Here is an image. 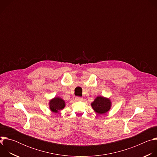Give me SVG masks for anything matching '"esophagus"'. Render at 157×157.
I'll list each match as a JSON object with an SVG mask.
<instances>
[{"mask_svg": "<svg viewBox=\"0 0 157 157\" xmlns=\"http://www.w3.org/2000/svg\"><path fill=\"white\" fill-rule=\"evenodd\" d=\"M75 99H76V101H82L83 100V98H81V97L77 96V97H76Z\"/></svg>", "mask_w": 157, "mask_h": 157, "instance_id": "34e87169", "label": "esophagus"}]
</instances>
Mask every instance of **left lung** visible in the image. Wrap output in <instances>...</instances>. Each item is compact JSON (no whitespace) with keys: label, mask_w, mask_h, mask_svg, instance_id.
Instances as JSON below:
<instances>
[{"label":"left lung","mask_w":157,"mask_h":157,"mask_svg":"<svg viewBox=\"0 0 157 157\" xmlns=\"http://www.w3.org/2000/svg\"><path fill=\"white\" fill-rule=\"evenodd\" d=\"M91 106L98 114H103L110 109L111 102L109 99L100 96L96 98Z\"/></svg>","instance_id":"1"}]
</instances>
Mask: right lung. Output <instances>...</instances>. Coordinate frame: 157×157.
Returning <instances> with one entry per match:
<instances>
[{"instance_id":"add662e5","label":"right lung","mask_w":157,"mask_h":157,"mask_svg":"<svg viewBox=\"0 0 157 157\" xmlns=\"http://www.w3.org/2000/svg\"><path fill=\"white\" fill-rule=\"evenodd\" d=\"M64 106V101L59 98H55L50 102V108L53 113H57L58 110L63 109Z\"/></svg>"}]
</instances>
